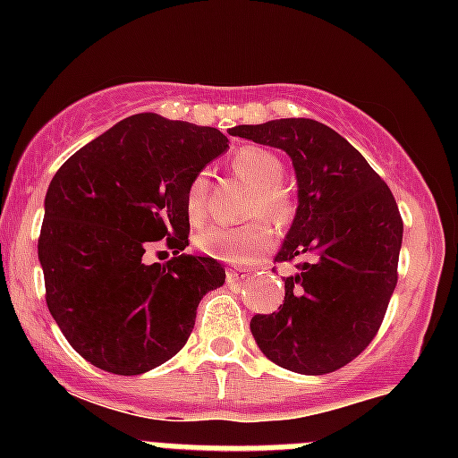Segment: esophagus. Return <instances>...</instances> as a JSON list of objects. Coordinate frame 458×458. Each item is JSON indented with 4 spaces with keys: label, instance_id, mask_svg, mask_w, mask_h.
Masks as SVG:
<instances>
[{
    "label": "esophagus",
    "instance_id": "1",
    "mask_svg": "<svg viewBox=\"0 0 458 458\" xmlns=\"http://www.w3.org/2000/svg\"><path fill=\"white\" fill-rule=\"evenodd\" d=\"M248 275H250V272H248L246 267H228V270H225V279H228L230 284H233V281H243Z\"/></svg>",
    "mask_w": 458,
    "mask_h": 458
}]
</instances>
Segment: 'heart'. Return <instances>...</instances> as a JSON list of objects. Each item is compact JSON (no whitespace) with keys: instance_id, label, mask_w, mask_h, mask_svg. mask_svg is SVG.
I'll use <instances>...</instances> for the list:
<instances>
[{"instance_id":"obj_1","label":"heart","mask_w":458,"mask_h":458,"mask_svg":"<svg viewBox=\"0 0 458 458\" xmlns=\"http://www.w3.org/2000/svg\"><path fill=\"white\" fill-rule=\"evenodd\" d=\"M230 170L255 186L248 212L267 215L275 224L285 225L294 219L297 199L284 183L285 164L275 150L263 146H243L230 159ZM210 179L197 173L183 195V210L192 225H201L208 216ZM197 250L225 263H250L275 246L270 221L257 216L243 225H212L195 237Z\"/></svg>"}]
</instances>
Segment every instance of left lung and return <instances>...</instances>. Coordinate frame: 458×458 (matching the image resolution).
<instances>
[{
  "mask_svg": "<svg viewBox=\"0 0 458 458\" xmlns=\"http://www.w3.org/2000/svg\"><path fill=\"white\" fill-rule=\"evenodd\" d=\"M230 135L288 152L299 182L297 216L276 261H303L285 276L284 306L252 317V336L285 370H339L372 344L396 288L403 219L394 195L357 148L315 119Z\"/></svg>",
  "mask_w": 458,
  "mask_h": 458,
  "instance_id": "1",
  "label": "left lung"
}]
</instances>
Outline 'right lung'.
Here are the masks:
<instances>
[{"instance_id": "1", "label": "right lung", "mask_w": 458, "mask_h": 458, "mask_svg": "<svg viewBox=\"0 0 458 458\" xmlns=\"http://www.w3.org/2000/svg\"><path fill=\"white\" fill-rule=\"evenodd\" d=\"M225 148L216 128L141 113L55 173L37 243L46 303L92 366L122 377L161 366L186 345L203 294L224 285L216 259L183 255V195ZM164 238L175 257L146 267L145 248Z\"/></svg>"}]
</instances>
